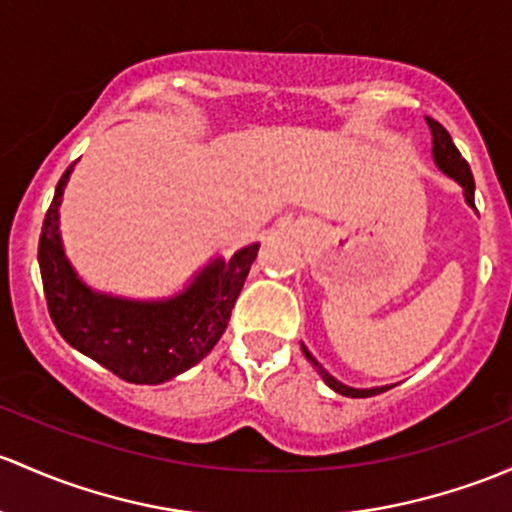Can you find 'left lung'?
<instances>
[{"mask_svg":"<svg viewBox=\"0 0 512 512\" xmlns=\"http://www.w3.org/2000/svg\"><path fill=\"white\" fill-rule=\"evenodd\" d=\"M427 125H429V129H432V137H434L432 139V144H434L432 152H434V159H437L439 169L444 171V174H449L451 179L459 181V184L464 186V196H466V201H469V206H476V203H473V188H476V184H473V174H471L469 161L461 157V152H459V149H456V144L451 142V134L446 132V129L441 127L439 122L429 120V117H427ZM301 351H304L306 358H309V363L314 365L316 370H319L321 378L326 380V385L331 387V390H336L338 395H346V397H373V395H380V392L390 390V387H370V390H355V387H348V385L338 383L336 378H331V375H328L326 370L321 368L319 360H316L314 355L306 351L304 346H301Z\"/></svg>","mask_w":512,"mask_h":512,"instance_id":"left-lung-1","label":"left lung"}]
</instances>
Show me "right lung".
I'll use <instances>...</instances> for the list:
<instances>
[{
  "instance_id": "add662e5",
  "label": "right lung",
  "mask_w": 512,
  "mask_h": 512,
  "mask_svg": "<svg viewBox=\"0 0 512 512\" xmlns=\"http://www.w3.org/2000/svg\"><path fill=\"white\" fill-rule=\"evenodd\" d=\"M71 171L73 164L58 181L41 225L39 265L48 314L73 348L117 378L134 385L171 380L211 353L223 336L260 245L235 252L228 262L215 260L169 301L142 304L95 294L73 274L58 238V206Z\"/></svg>"
}]
</instances>
